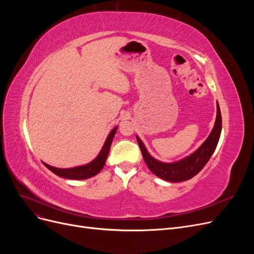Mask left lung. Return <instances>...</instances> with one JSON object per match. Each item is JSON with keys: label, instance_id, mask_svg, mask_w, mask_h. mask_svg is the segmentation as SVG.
<instances>
[{"label": "left lung", "instance_id": "1", "mask_svg": "<svg viewBox=\"0 0 254 254\" xmlns=\"http://www.w3.org/2000/svg\"><path fill=\"white\" fill-rule=\"evenodd\" d=\"M221 132V114L219 105L217 103V115L216 121H215L214 127L210 135L203 142V144L191 155L186 157L184 159L177 161L173 163H164L161 161L152 158L149 152L146 149L143 142L140 137L136 135V141L142 151V156L146 165L148 166L149 170L155 174L159 178L170 181V182H181L189 179H191L200 172L204 165L210 160L211 156L216 148L219 141V136Z\"/></svg>", "mask_w": 254, "mask_h": 254}]
</instances>
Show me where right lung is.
<instances>
[{
	"instance_id": "right-lung-1",
	"label": "right lung",
	"mask_w": 254,
	"mask_h": 254,
	"mask_svg": "<svg viewBox=\"0 0 254 254\" xmlns=\"http://www.w3.org/2000/svg\"><path fill=\"white\" fill-rule=\"evenodd\" d=\"M118 127L113 128L103 146V148L101 150V152L98 153V156L92 161V162L86 164V165H81V166H76V167H72V168H58V167H54L51 166L47 163L43 164L47 166L51 172H53L55 175L61 177V178H65V179H72V180H84L91 178L95 175H97L99 172L103 170V167L106 163L107 157L109 155V150H110V146L113 140V136L117 132Z\"/></svg>"
}]
</instances>
